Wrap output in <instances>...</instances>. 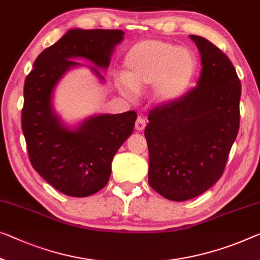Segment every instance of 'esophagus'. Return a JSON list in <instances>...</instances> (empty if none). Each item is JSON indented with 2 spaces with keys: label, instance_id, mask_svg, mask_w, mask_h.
<instances>
[{
  "label": "esophagus",
  "instance_id": "34e87169",
  "mask_svg": "<svg viewBox=\"0 0 260 260\" xmlns=\"http://www.w3.org/2000/svg\"><path fill=\"white\" fill-rule=\"evenodd\" d=\"M145 126H146L145 119L142 118V117H138L137 121H136V125H135L136 130H137V131H143L144 129H145Z\"/></svg>",
  "mask_w": 260,
  "mask_h": 260
}]
</instances>
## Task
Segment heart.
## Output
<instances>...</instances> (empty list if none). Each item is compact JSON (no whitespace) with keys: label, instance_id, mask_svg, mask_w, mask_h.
I'll return each instance as SVG.
<instances>
[{"label":"heart","instance_id":"b5f03b06","mask_svg":"<svg viewBox=\"0 0 260 260\" xmlns=\"http://www.w3.org/2000/svg\"><path fill=\"white\" fill-rule=\"evenodd\" d=\"M197 69V57L189 49L158 39H144L126 52L124 75L116 78V86L129 99L152 86L155 101L171 105L187 93Z\"/></svg>","mask_w":260,"mask_h":260}]
</instances>
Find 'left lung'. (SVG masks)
<instances>
[{
  "instance_id": "1",
  "label": "left lung",
  "mask_w": 260,
  "mask_h": 260,
  "mask_svg": "<svg viewBox=\"0 0 260 260\" xmlns=\"http://www.w3.org/2000/svg\"><path fill=\"white\" fill-rule=\"evenodd\" d=\"M189 38L201 55L197 87L177 102L151 110L144 133L150 186L179 202L218 181L239 129L241 81L233 62L208 39Z\"/></svg>"
}]
</instances>
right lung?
I'll return each mask as SVG.
<instances>
[{
    "label": "right lung",
    "mask_w": 260,
    "mask_h": 260,
    "mask_svg": "<svg viewBox=\"0 0 260 260\" xmlns=\"http://www.w3.org/2000/svg\"><path fill=\"white\" fill-rule=\"evenodd\" d=\"M123 39L122 30L71 29L38 55L25 79L22 130L30 161L44 180L69 197H89L107 185L114 155L133 134L137 114L91 115L69 124L54 108L55 88L77 67H87L105 83L100 70H108Z\"/></svg>",
    "instance_id": "add662e5"
}]
</instances>
